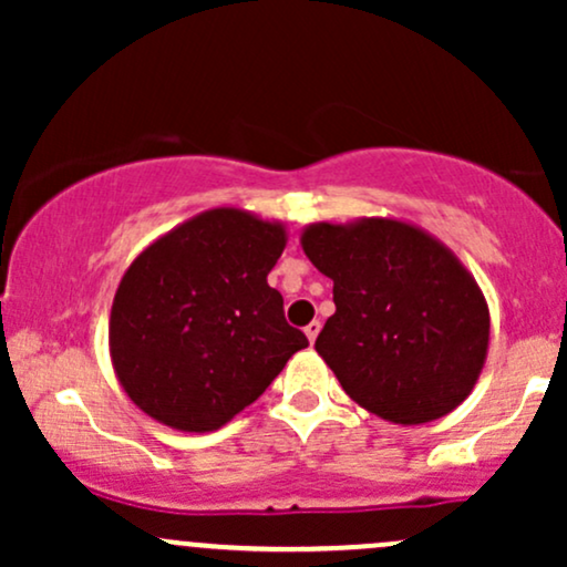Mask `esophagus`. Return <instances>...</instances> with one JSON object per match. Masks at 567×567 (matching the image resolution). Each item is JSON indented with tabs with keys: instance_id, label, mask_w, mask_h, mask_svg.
<instances>
[{
	"instance_id": "obj_1",
	"label": "esophagus",
	"mask_w": 567,
	"mask_h": 567,
	"mask_svg": "<svg viewBox=\"0 0 567 567\" xmlns=\"http://www.w3.org/2000/svg\"><path fill=\"white\" fill-rule=\"evenodd\" d=\"M320 328H322L320 320H315V322L306 324L303 333H306V338H309V343H315V341H317V336H320Z\"/></svg>"
}]
</instances>
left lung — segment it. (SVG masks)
Segmentation results:
<instances>
[{"instance_id": "left-lung-1", "label": "left lung", "mask_w": 567, "mask_h": 567, "mask_svg": "<svg viewBox=\"0 0 567 567\" xmlns=\"http://www.w3.org/2000/svg\"><path fill=\"white\" fill-rule=\"evenodd\" d=\"M301 247L333 279L336 315L317 354L360 408L383 421H437L483 373L491 311L472 271L400 218L309 224Z\"/></svg>"}]
</instances>
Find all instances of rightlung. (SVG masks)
Wrapping results in <instances>:
<instances>
[{
	"label": "right lung",
	"instance_id": "1",
	"mask_svg": "<svg viewBox=\"0 0 567 567\" xmlns=\"http://www.w3.org/2000/svg\"><path fill=\"white\" fill-rule=\"evenodd\" d=\"M288 245L279 220L213 207L143 247L116 288L109 354L143 413L216 432L309 347L266 277Z\"/></svg>",
	"mask_w": 567,
	"mask_h": 567
}]
</instances>
